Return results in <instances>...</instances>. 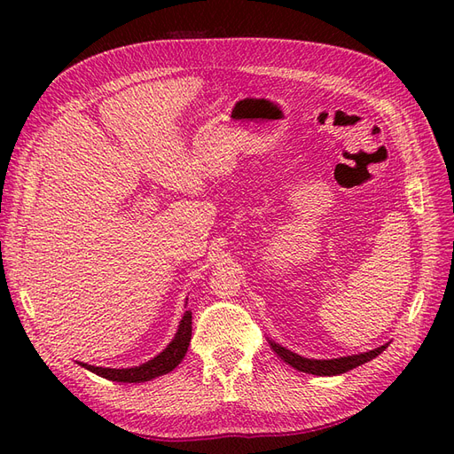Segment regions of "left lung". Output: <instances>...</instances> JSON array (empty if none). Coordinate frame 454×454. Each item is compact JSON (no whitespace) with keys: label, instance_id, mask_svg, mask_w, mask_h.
Segmentation results:
<instances>
[{"label":"left lung","instance_id":"1","mask_svg":"<svg viewBox=\"0 0 454 454\" xmlns=\"http://www.w3.org/2000/svg\"><path fill=\"white\" fill-rule=\"evenodd\" d=\"M267 340H269L270 348L277 352V356H280L286 364H290L297 371H303V373L318 375V377H332V375L347 373V371L377 358V356L388 347V342H387V345L377 347V348L367 350V352H360V354L340 356V358H332V360H314V358H305V356H299L297 352H292L290 348L278 345V342H274L272 339H267Z\"/></svg>","mask_w":454,"mask_h":454}]
</instances>
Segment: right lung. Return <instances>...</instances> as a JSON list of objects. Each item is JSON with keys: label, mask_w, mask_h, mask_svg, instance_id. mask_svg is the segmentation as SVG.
<instances>
[{"label": "right lung", "mask_w": 454, "mask_h": 454, "mask_svg": "<svg viewBox=\"0 0 454 454\" xmlns=\"http://www.w3.org/2000/svg\"><path fill=\"white\" fill-rule=\"evenodd\" d=\"M185 305H187V299H185ZM191 310H185L180 325H177L176 333L172 337V340L167 345L162 352H159L155 358L147 360L145 364L140 365H134V367H98V365H89L83 362H77L81 367H85L92 373H96L98 377H104L107 380H115V382H147V380H153L157 377H162L174 371L177 365L182 364L184 356L189 348V342H191V332H193V327H191Z\"/></svg>", "instance_id": "1"}]
</instances>
